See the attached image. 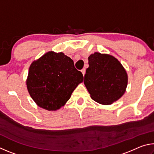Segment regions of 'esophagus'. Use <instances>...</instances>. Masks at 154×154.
Returning a JSON list of instances; mask_svg holds the SVG:
<instances>
[{
  "label": "esophagus",
  "mask_w": 154,
  "mask_h": 154,
  "mask_svg": "<svg viewBox=\"0 0 154 154\" xmlns=\"http://www.w3.org/2000/svg\"><path fill=\"white\" fill-rule=\"evenodd\" d=\"M82 71L83 75V76H84V75L85 73V69H82V71Z\"/></svg>",
  "instance_id": "obj_1"
}]
</instances>
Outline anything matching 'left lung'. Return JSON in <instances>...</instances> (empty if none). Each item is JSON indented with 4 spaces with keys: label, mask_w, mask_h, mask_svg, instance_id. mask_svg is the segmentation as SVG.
Returning a JSON list of instances; mask_svg holds the SVG:
<instances>
[{
    "label": "left lung",
    "mask_w": 154,
    "mask_h": 154,
    "mask_svg": "<svg viewBox=\"0 0 154 154\" xmlns=\"http://www.w3.org/2000/svg\"><path fill=\"white\" fill-rule=\"evenodd\" d=\"M83 83L90 97L99 104L111 105L126 92L128 74L121 62L107 54L95 52L88 57Z\"/></svg>",
    "instance_id": "8db88e82"
}]
</instances>
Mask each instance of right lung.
I'll use <instances>...</instances> for the list:
<instances>
[{
    "label": "right lung",
    "mask_w": 154,
    "mask_h": 154,
    "mask_svg": "<svg viewBox=\"0 0 154 154\" xmlns=\"http://www.w3.org/2000/svg\"><path fill=\"white\" fill-rule=\"evenodd\" d=\"M82 72L62 52H47L30 64L26 79L31 98L39 107L56 111L66 103L74 90L83 82Z\"/></svg>",
    "instance_id": "obj_1"
}]
</instances>
